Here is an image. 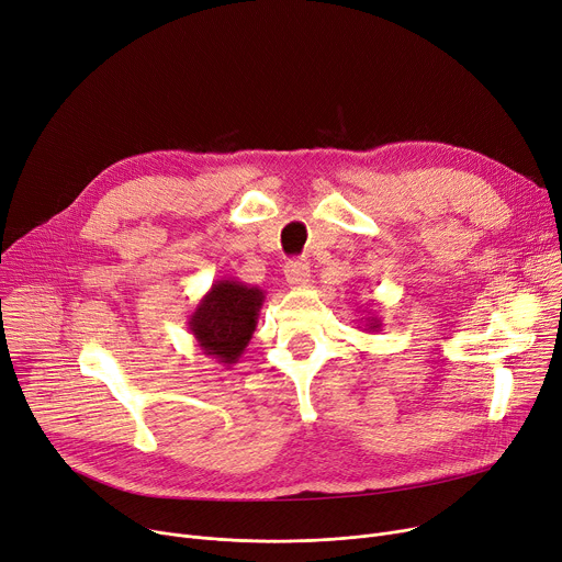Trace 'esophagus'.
I'll return each mask as SVG.
<instances>
[{"label": "esophagus", "instance_id": "esophagus-1", "mask_svg": "<svg viewBox=\"0 0 562 562\" xmlns=\"http://www.w3.org/2000/svg\"><path fill=\"white\" fill-rule=\"evenodd\" d=\"M285 281L290 288H304L311 281V266L306 260H290L285 266Z\"/></svg>", "mask_w": 562, "mask_h": 562}]
</instances>
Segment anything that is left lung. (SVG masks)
I'll return each mask as SVG.
<instances>
[{
  "mask_svg": "<svg viewBox=\"0 0 562 562\" xmlns=\"http://www.w3.org/2000/svg\"><path fill=\"white\" fill-rule=\"evenodd\" d=\"M381 326H383L381 317H376V315H370V317H366V324L358 326V328H366V331H381Z\"/></svg>",
  "mask_w": 562,
  "mask_h": 562,
  "instance_id": "8db88e82",
  "label": "left lung"
}]
</instances>
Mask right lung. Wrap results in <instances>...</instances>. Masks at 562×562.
Segmentation results:
<instances>
[{
	"instance_id": "1",
	"label": "right lung",
	"mask_w": 562,
	"mask_h": 562,
	"mask_svg": "<svg viewBox=\"0 0 562 562\" xmlns=\"http://www.w3.org/2000/svg\"><path fill=\"white\" fill-rule=\"evenodd\" d=\"M266 292L238 279H220L188 317V331L204 356L220 366H236L258 324Z\"/></svg>"
}]
</instances>
